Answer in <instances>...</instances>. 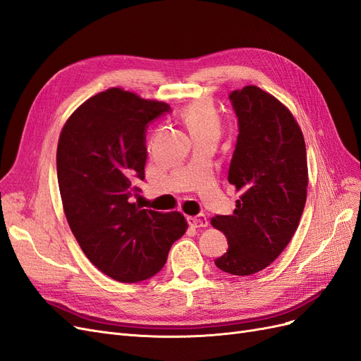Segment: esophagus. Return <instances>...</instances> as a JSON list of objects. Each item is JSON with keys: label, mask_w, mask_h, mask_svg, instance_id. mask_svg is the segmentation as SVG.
Wrapping results in <instances>:
<instances>
[{"label": "esophagus", "mask_w": 361, "mask_h": 361, "mask_svg": "<svg viewBox=\"0 0 361 361\" xmlns=\"http://www.w3.org/2000/svg\"><path fill=\"white\" fill-rule=\"evenodd\" d=\"M188 223L192 227H207V224H209L206 215H203V214L195 215V216H188Z\"/></svg>", "instance_id": "34e87169"}]
</instances>
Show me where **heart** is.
Listing matches in <instances>:
<instances>
[{
  "label": "heart",
  "instance_id": "heart-1",
  "mask_svg": "<svg viewBox=\"0 0 361 361\" xmlns=\"http://www.w3.org/2000/svg\"><path fill=\"white\" fill-rule=\"evenodd\" d=\"M182 118L195 138L221 134V117L209 99H197L182 110Z\"/></svg>",
  "mask_w": 361,
  "mask_h": 361
}]
</instances>
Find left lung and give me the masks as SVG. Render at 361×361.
<instances>
[{"instance_id": "8db88e82", "label": "left lung", "mask_w": 361, "mask_h": 361, "mask_svg": "<svg viewBox=\"0 0 361 361\" xmlns=\"http://www.w3.org/2000/svg\"><path fill=\"white\" fill-rule=\"evenodd\" d=\"M228 97L239 134L227 179L239 199L232 215L211 220L228 243L215 265L232 276H251L271 265L298 228L307 199V157L298 122L277 97L256 85Z\"/></svg>"}]
</instances>
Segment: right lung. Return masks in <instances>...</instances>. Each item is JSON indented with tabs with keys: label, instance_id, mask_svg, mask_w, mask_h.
Masks as SVG:
<instances>
[{
	"label": "right lung",
	"instance_id": "obj_1",
	"mask_svg": "<svg viewBox=\"0 0 361 361\" xmlns=\"http://www.w3.org/2000/svg\"><path fill=\"white\" fill-rule=\"evenodd\" d=\"M169 110L113 87L76 108L60 133L57 178L71 231L87 259L122 283L154 277L188 228L178 211L133 202V183L145 179L146 126Z\"/></svg>",
	"mask_w": 361,
	"mask_h": 361
}]
</instances>
